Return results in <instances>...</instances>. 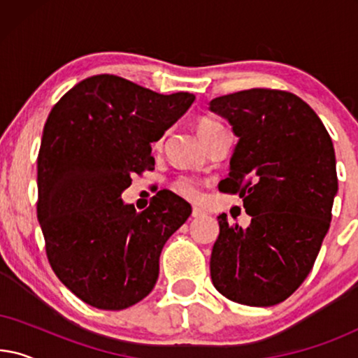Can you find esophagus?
I'll return each instance as SVG.
<instances>
[{
  "label": "esophagus",
  "instance_id": "obj_1",
  "mask_svg": "<svg viewBox=\"0 0 358 358\" xmlns=\"http://www.w3.org/2000/svg\"><path fill=\"white\" fill-rule=\"evenodd\" d=\"M205 215H207V212H205L203 208H200V207H194V208H192V217H194V218L205 217Z\"/></svg>",
  "mask_w": 358,
  "mask_h": 358
}]
</instances>
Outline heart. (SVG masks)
<instances>
[{
  "mask_svg": "<svg viewBox=\"0 0 358 358\" xmlns=\"http://www.w3.org/2000/svg\"><path fill=\"white\" fill-rule=\"evenodd\" d=\"M195 130H197L200 140H202L203 143H207V141L212 138L217 131L223 130V125L212 119H208V117H202V119L195 122ZM173 190L176 194H179L180 197L189 199V200H195L200 194L197 179L190 178V176H180V178L176 179L173 182Z\"/></svg>",
  "mask_w": 358,
  "mask_h": 358,
  "instance_id": "obj_1",
  "label": "heart"
}]
</instances>
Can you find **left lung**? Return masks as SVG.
<instances>
[{"label":"left lung","mask_w":358,"mask_h":358,"mask_svg":"<svg viewBox=\"0 0 358 358\" xmlns=\"http://www.w3.org/2000/svg\"><path fill=\"white\" fill-rule=\"evenodd\" d=\"M210 110L233 127L238 143L218 184L239 194L251 224L218 217L210 275L228 300L272 306L311 272L329 229L337 194L334 146L316 112L287 91L246 90L215 97Z\"/></svg>","instance_id":"left-lung-1"}]
</instances>
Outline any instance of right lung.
<instances>
[{
    "mask_svg": "<svg viewBox=\"0 0 358 358\" xmlns=\"http://www.w3.org/2000/svg\"><path fill=\"white\" fill-rule=\"evenodd\" d=\"M194 99L96 75L48 114L37 158V218L53 272L87 305L125 310L153 290L163 246L192 208L169 190L143 212L120 195L131 176L155 169L151 143Z\"/></svg>",
    "mask_w": 358,
    "mask_h": 358,
    "instance_id": "1",
    "label": "right lung"
}]
</instances>
